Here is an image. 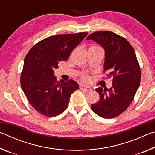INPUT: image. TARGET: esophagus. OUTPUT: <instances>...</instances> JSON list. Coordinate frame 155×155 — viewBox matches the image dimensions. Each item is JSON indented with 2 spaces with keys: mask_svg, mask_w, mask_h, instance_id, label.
Wrapping results in <instances>:
<instances>
[{
  "mask_svg": "<svg viewBox=\"0 0 155 155\" xmlns=\"http://www.w3.org/2000/svg\"><path fill=\"white\" fill-rule=\"evenodd\" d=\"M80 89L82 90H86V91H89L91 90L90 87H89V86H86V85H81Z\"/></svg>",
  "mask_w": 155,
  "mask_h": 155,
  "instance_id": "obj_1",
  "label": "esophagus"
}]
</instances>
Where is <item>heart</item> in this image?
I'll return each instance as SVG.
<instances>
[{
	"label": "heart",
	"mask_w": 155,
	"mask_h": 155,
	"mask_svg": "<svg viewBox=\"0 0 155 155\" xmlns=\"http://www.w3.org/2000/svg\"><path fill=\"white\" fill-rule=\"evenodd\" d=\"M89 50H102V49L100 48L98 46H96V45H94V44H93V45L90 46ZM82 78L84 81H87L89 78H88V77H87V76H83Z\"/></svg>",
	"instance_id": "heart-1"
}]
</instances>
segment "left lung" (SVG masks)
Wrapping results in <instances>:
<instances>
[{
  "mask_svg": "<svg viewBox=\"0 0 155 155\" xmlns=\"http://www.w3.org/2000/svg\"><path fill=\"white\" fill-rule=\"evenodd\" d=\"M87 40L96 41L105 51L104 72L112 77L110 89H96L98 103L91 109L103 118H114L122 114L133 101L141 82V69L134 49L123 37L111 31H97Z\"/></svg>",
  "mask_w": 155,
  "mask_h": 155,
  "instance_id": "1",
  "label": "left lung"
}]
</instances>
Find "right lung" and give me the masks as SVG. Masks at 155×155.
Wrapping results in <instances>:
<instances>
[{"mask_svg":"<svg viewBox=\"0 0 155 155\" xmlns=\"http://www.w3.org/2000/svg\"><path fill=\"white\" fill-rule=\"evenodd\" d=\"M88 33L60 34L39 41L24 61L20 84L31 105L40 114L55 117L67 109L71 94L79 88L72 79L57 81L54 70L67 61Z\"/></svg>","mask_w":155,"mask_h":155,"instance_id":"1","label":"right lung"}]
</instances>
